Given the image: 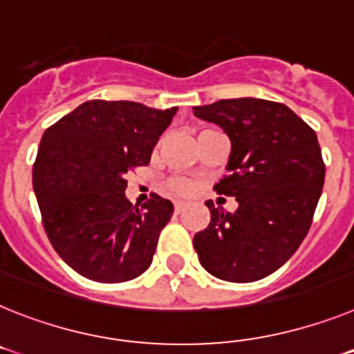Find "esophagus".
I'll return each mask as SVG.
<instances>
[{"instance_id":"34e87169","label":"esophagus","mask_w":354,"mask_h":354,"mask_svg":"<svg viewBox=\"0 0 354 354\" xmlns=\"http://www.w3.org/2000/svg\"><path fill=\"white\" fill-rule=\"evenodd\" d=\"M184 207H186V204H184V202H175L174 209H175V213L179 214V213H183V211H184Z\"/></svg>"}]
</instances>
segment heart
Segmentation results:
<instances>
[{"instance_id":"obj_1","label":"heart","mask_w":354,"mask_h":354,"mask_svg":"<svg viewBox=\"0 0 354 354\" xmlns=\"http://www.w3.org/2000/svg\"><path fill=\"white\" fill-rule=\"evenodd\" d=\"M168 188H170L171 193H177V195H186V193L189 192V188H192V186H189L186 180L175 179V180H171L170 184H168Z\"/></svg>"}]
</instances>
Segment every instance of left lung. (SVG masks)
<instances>
[{
    "label": "left lung",
    "mask_w": 354,
    "mask_h": 354,
    "mask_svg": "<svg viewBox=\"0 0 354 354\" xmlns=\"http://www.w3.org/2000/svg\"><path fill=\"white\" fill-rule=\"evenodd\" d=\"M193 114L227 134L229 175L214 189L238 202L234 213L206 202L209 225L193 238L198 261L223 281L263 279L292 258L312 225L326 171L317 134L270 100H220Z\"/></svg>",
    "instance_id": "left-lung-1"
}]
</instances>
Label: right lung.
Listing matches in <instances>:
<instances>
[{"instance_id": "obj_1", "label": "right lung", "mask_w": 354, "mask_h": 354, "mask_svg": "<svg viewBox=\"0 0 354 354\" xmlns=\"http://www.w3.org/2000/svg\"><path fill=\"white\" fill-rule=\"evenodd\" d=\"M177 107L91 100L42 134L33 192L53 249L80 276L123 283L141 276L174 204L152 195L134 207L127 175L150 162Z\"/></svg>"}]
</instances>
